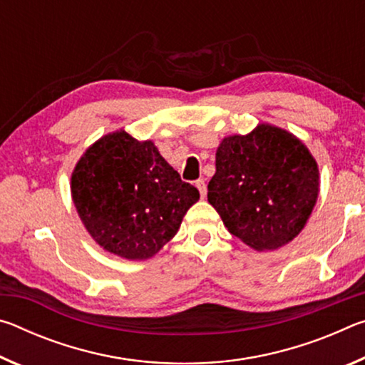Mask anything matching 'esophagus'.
Masks as SVG:
<instances>
[{"instance_id": "34e87169", "label": "esophagus", "mask_w": 365, "mask_h": 365, "mask_svg": "<svg viewBox=\"0 0 365 365\" xmlns=\"http://www.w3.org/2000/svg\"><path fill=\"white\" fill-rule=\"evenodd\" d=\"M196 188L200 190L201 197H205V196H206V193H207V188H206V182L202 180V178H197V180H196Z\"/></svg>"}]
</instances>
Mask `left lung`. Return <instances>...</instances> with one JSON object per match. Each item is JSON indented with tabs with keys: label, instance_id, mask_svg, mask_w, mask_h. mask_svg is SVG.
<instances>
[{
	"label": "left lung",
	"instance_id": "left-lung-1",
	"mask_svg": "<svg viewBox=\"0 0 365 365\" xmlns=\"http://www.w3.org/2000/svg\"><path fill=\"white\" fill-rule=\"evenodd\" d=\"M317 195L316 159L282 128L262 123L245 137L224 138L217 148L207 201L228 232L251 248L277 250L292 242Z\"/></svg>",
	"mask_w": 365,
	"mask_h": 365
}]
</instances>
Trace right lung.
<instances>
[{
  "label": "right lung",
  "mask_w": 365,
  "mask_h": 365,
  "mask_svg": "<svg viewBox=\"0 0 365 365\" xmlns=\"http://www.w3.org/2000/svg\"><path fill=\"white\" fill-rule=\"evenodd\" d=\"M71 190L95 242L132 261L156 255L200 200V191L182 180L153 141H137L123 130L86 150Z\"/></svg>",
  "instance_id": "obj_1"
}]
</instances>
